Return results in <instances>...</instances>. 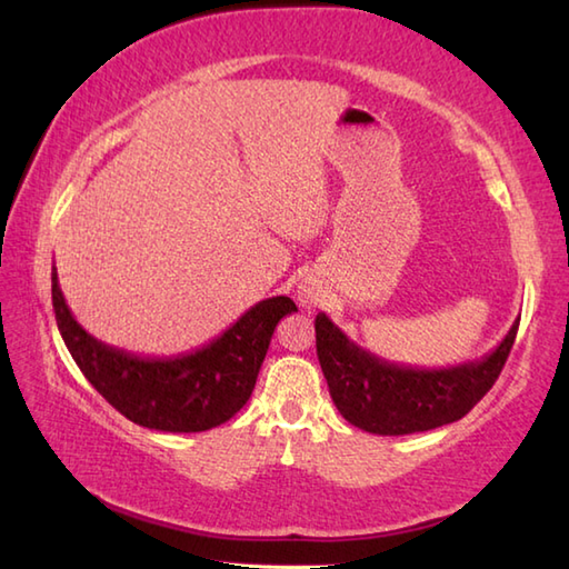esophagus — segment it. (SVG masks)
I'll use <instances>...</instances> for the list:
<instances>
[{
	"instance_id": "34e87169",
	"label": "esophagus",
	"mask_w": 569,
	"mask_h": 569,
	"mask_svg": "<svg viewBox=\"0 0 569 569\" xmlns=\"http://www.w3.org/2000/svg\"><path fill=\"white\" fill-rule=\"evenodd\" d=\"M298 300H300V306L312 308V306L320 303V293L312 286H300L298 288Z\"/></svg>"
}]
</instances>
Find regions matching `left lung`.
I'll return each mask as SVG.
<instances>
[{
	"instance_id": "8db88e82",
	"label": "left lung",
	"mask_w": 569,
	"mask_h": 569,
	"mask_svg": "<svg viewBox=\"0 0 569 569\" xmlns=\"http://www.w3.org/2000/svg\"><path fill=\"white\" fill-rule=\"evenodd\" d=\"M518 318L501 345L477 361L416 369L379 359L318 312L316 347L330 396L342 418L373 435H410L465 418L499 379L511 355Z\"/></svg>"
}]
</instances>
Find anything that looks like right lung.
Listing matches in <instances>:
<instances>
[{
  "instance_id": "right-lung-1",
  "label": "right lung",
  "mask_w": 569,
  "mask_h": 569,
  "mask_svg": "<svg viewBox=\"0 0 569 569\" xmlns=\"http://www.w3.org/2000/svg\"><path fill=\"white\" fill-rule=\"evenodd\" d=\"M51 293L68 352L94 389L137 426L202 432L222 426L249 401L278 320L296 312L288 296L266 298L196 352L153 359L94 340L66 303L53 266Z\"/></svg>"
}]
</instances>
